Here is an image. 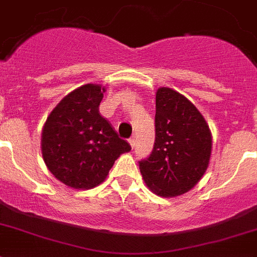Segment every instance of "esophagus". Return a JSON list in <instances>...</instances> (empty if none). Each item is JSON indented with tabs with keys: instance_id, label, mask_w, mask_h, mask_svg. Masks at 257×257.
I'll list each match as a JSON object with an SVG mask.
<instances>
[{
	"instance_id": "1",
	"label": "esophagus",
	"mask_w": 257,
	"mask_h": 257,
	"mask_svg": "<svg viewBox=\"0 0 257 257\" xmlns=\"http://www.w3.org/2000/svg\"><path fill=\"white\" fill-rule=\"evenodd\" d=\"M128 143H130V145H131V148H135V139L134 138H131L130 140H128Z\"/></svg>"
}]
</instances>
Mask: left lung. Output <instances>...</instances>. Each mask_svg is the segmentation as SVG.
I'll list each match as a JSON object with an SVG mask.
<instances>
[{
  "instance_id": "obj_1",
  "label": "left lung",
  "mask_w": 257,
  "mask_h": 257,
  "mask_svg": "<svg viewBox=\"0 0 257 257\" xmlns=\"http://www.w3.org/2000/svg\"><path fill=\"white\" fill-rule=\"evenodd\" d=\"M211 151V131L197 107L177 90L159 88L155 143L150 156L139 161L151 192L165 198L189 192L206 173Z\"/></svg>"
}]
</instances>
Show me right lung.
<instances>
[{
  "instance_id": "right-lung-1",
  "label": "right lung",
  "mask_w": 257,
  "mask_h": 257,
  "mask_svg": "<svg viewBox=\"0 0 257 257\" xmlns=\"http://www.w3.org/2000/svg\"><path fill=\"white\" fill-rule=\"evenodd\" d=\"M106 92L99 84H85L65 96L46 118L41 153L51 174L74 189L101 184L130 144L118 138L99 113Z\"/></svg>"
}]
</instances>
